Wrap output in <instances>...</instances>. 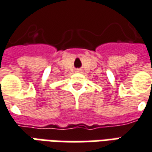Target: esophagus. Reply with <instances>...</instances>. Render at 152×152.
Here are the masks:
<instances>
[{
  "instance_id": "obj_1",
  "label": "esophagus",
  "mask_w": 152,
  "mask_h": 152,
  "mask_svg": "<svg viewBox=\"0 0 152 152\" xmlns=\"http://www.w3.org/2000/svg\"><path fill=\"white\" fill-rule=\"evenodd\" d=\"M76 72H81V70L80 69H76Z\"/></svg>"
}]
</instances>
